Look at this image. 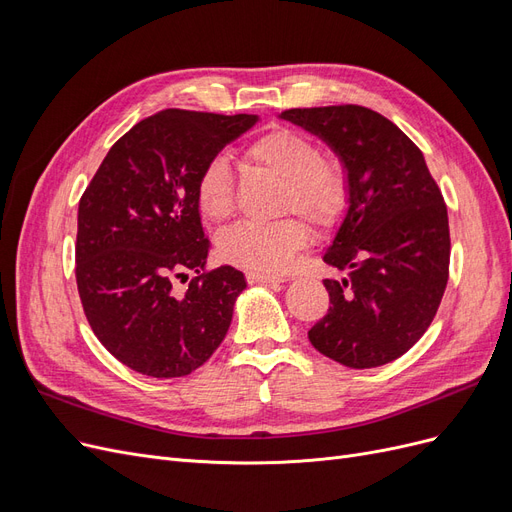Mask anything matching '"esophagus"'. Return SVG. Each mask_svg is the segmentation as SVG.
Listing matches in <instances>:
<instances>
[{"label":"esophagus","mask_w":512,"mask_h":512,"mask_svg":"<svg viewBox=\"0 0 512 512\" xmlns=\"http://www.w3.org/2000/svg\"><path fill=\"white\" fill-rule=\"evenodd\" d=\"M247 282L250 284H282V282H286V277L267 273V271H247Z\"/></svg>","instance_id":"1"}]
</instances>
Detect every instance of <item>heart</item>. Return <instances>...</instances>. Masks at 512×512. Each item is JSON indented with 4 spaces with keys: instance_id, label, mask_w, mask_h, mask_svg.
<instances>
[{
    "instance_id": "b5f03b06",
    "label": "heart",
    "mask_w": 512,
    "mask_h": 512,
    "mask_svg": "<svg viewBox=\"0 0 512 512\" xmlns=\"http://www.w3.org/2000/svg\"><path fill=\"white\" fill-rule=\"evenodd\" d=\"M247 160L284 179L280 207L299 211L316 224H331L342 213L348 183L342 164L320 156L318 145L290 128L269 130L247 147ZM196 203L211 222H222L235 209V177L224 156L211 158L200 170ZM309 239L297 218L275 222H241L220 237V254L232 265L258 271H284Z\"/></svg>"
}]
</instances>
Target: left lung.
I'll list each match as a JSON object with an SVG mask.
<instances>
[{"mask_svg":"<svg viewBox=\"0 0 512 512\" xmlns=\"http://www.w3.org/2000/svg\"><path fill=\"white\" fill-rule=\"evenodd\" d=\"M280 119L327 143L348 183L322 256L346 277L324 280L331 307L309 342L352 369L391 363L423 337L442 301L451 258L444 198L421 149L376 111L290 108Z\"/></svg>","mask_w":512,"mask_h":512,"instance_id":"obj_1","label":"left lung"}]
</instances>
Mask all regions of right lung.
Masks as SVG:
<instances>
[{"mask_svg": "<svg viewBox=\"0 0 512 512\" xmlns=\"http://www.w3.org/2000/svg\"><path fill=\"white\" fill-rule=\"evenodd\" d=\"M258 115L166 108L123 134L79 203L76 284L85 316L117 361L151 378L192 374L228 333L245 275L203 273L200 170ZM192 270L183 291L174 277Z\"/></svg>", "mask_w": 512, "mask_h": 512, "instance_id": "1", "label": "right lung"}]
</instances>
